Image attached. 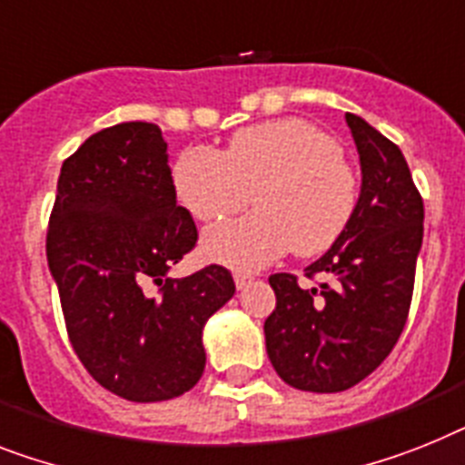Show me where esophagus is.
Here are the masks:
<instances>
[{
	"mask_svg": "<svg viewBox=\"0 0 465 465\" xmlns=\"http://www.w3.org/2000/svg\"><path fill=\"white\" fill-rule=\"evenodd\" d=\"M232 278H235V287H237V290H244V287H247L249 282H252V275H249V273H240V271H237V273L232 275Z\"/></svg>",
	"mask_w": 465,
	"mask_h": 465,
	"instance_id": "34e87169",
	"label": "esophagus"
}]
</instances>
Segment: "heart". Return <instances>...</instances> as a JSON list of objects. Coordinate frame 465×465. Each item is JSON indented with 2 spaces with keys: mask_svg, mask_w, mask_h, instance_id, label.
Here are the masks:
<instances>
[{
  "mask_svg": "<svg viewBox=\"0 0 465 465\" xmlns=\"http://www.w3.org/2000/svg\"><path fill=\"white\" fill-rule=\"evenodd\" d=\"M178 202L202 223L232 216L254 199L252 216L211 228L204 254L254 271L287 249L309 259L328 252L359 206V178L340 144L304 118L237 130L225 152L190 147L173 163Z\"/></svg>",
  "mask_w": 465,
  "mask_h": 465,
  "instance_id": "b5f03b06",
  "label": "heart"
}]
</instances>
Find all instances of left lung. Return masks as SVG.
<instances>
[{
  "mask_svg": "<svg viewBox=\"0 0 465 465\" xmlns=\"http://www.w3.org/2000/svg\"><path fill=\"white\" fill-rule=\"evenodd\" d=\"M361 163L359 206L344 235L297 285L290 273L268 278L275 311L266 318V351L275 373L304 392H344L371 375L397 344L413 294L423 244V199L401 149L347 114Z\"/></svg>",
  "mask_w": 465,
  "mask_h": 465,
  "instance_id": "left-lung-1",
  "label": "left lung"
}]
</instances>
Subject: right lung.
Masks as SVG:
<instances>
[{
    "label": "right lung",
    "mask_w": 465,
    "mask_h": 465,
    "mask_svg": "<svg viewBox=\"0 0 465 465\" xmlns=\"http://www.w3.org/2000/svg\"><path fill=\"white\" fill-rule=\"evenodd\" d=\"M168 144L154 123H118L87 137L61 166L47 261L75 354L128 401H166L197 385L202 330L235 294L223 266L168 278L194 247L178 206ZM149 282L160 285L149 295Z\"/></svg>",
    "instance_id": "add662e5"
}]
</instances>
